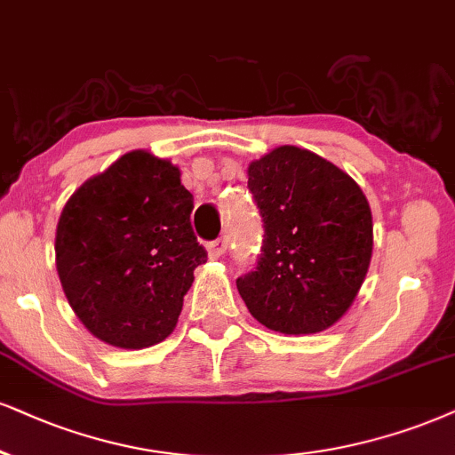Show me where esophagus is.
<instances>
[{"label": "esophagus", "instance_id": "34e87169", "mask_svg": "<svg viewBox=\"0 0 455 455\" xmlns=\"http://www.w3.org/2000/svg\"><path fill=\"white\" fill-rule=\"evenodd\" d=\"M206 251H209V257L211 259H219V257H223V253L228 251V238H217L212 240V243L206 244Z\"/></svg>", "mask_w": 455, "mask_h": 455}]
</instances>
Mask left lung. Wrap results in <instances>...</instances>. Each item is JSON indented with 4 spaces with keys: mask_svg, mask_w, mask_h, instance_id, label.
<instances>
[{
    "mask_svg": "<svg viewBox=\"0 0 455 455\" xmlns=\"http://www.w3.org/2000/svg\"><path fill=\"white\" fill-rule=\"evenodd\" d=\"M246 172L263 244L257 266L236 280L240 297L278 333L329 329L352 306L371 261L373 221L363 189L295 145L272 149Z\"/></svg>",
    "mask_w": 455,
    "mask_h": 455,
    "instance_id": "obj_1",
    "label": "left lung"
}]
</instances>
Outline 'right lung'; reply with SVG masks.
<instances>
[{
  "mask_svg": "<svg viewBox=\"0 0 455 455\" xmlns=\"http://www.w3.org/2000/svg\"><path fill=\"white\" fill-rule=\"evenodd\" d=\"M194 196L171 160L134 149L88 179L56 226V272L94 338L141 350L177 327L206 251L194 236Z\"/></svg>",
  "mask_w": 455,
  "mask_h": 455,
  "instance_id": "obj_1",
  "label": "right lung"
}]
</instances>
